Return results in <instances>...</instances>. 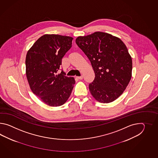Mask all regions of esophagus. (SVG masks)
<instances>
[{
    "label": "esophagus",
    "mask_w": 158,
    "mask_h": 158,
    "mask_svg": "<svg viewBox=\"0 0 158 158\" xmlns=\"http://www.w3.org/2000/svg\"><path fill=\"white\" fill-rule=\"evenodd\" d=\"M76 78L78 79V80H82L83 79V76H81L80 77H76Z\"/></svg>",
    "instance_id": "obj_1"
}]
</instances>
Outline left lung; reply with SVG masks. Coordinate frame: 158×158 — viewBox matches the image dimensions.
I'll return each instance as SVG.
<instances>
[{
  "label": "left lung",
  "mask_w": 158,
  "mask_h": 158,
  "mask_svg": "<svg viewBox=\"0 0 158 158\" xmlns=\"http://www.w3.org/2000/svg\"><path fill=\"white\" fill-rule=\"evenodd\" d=\"M76 43L90 61L95 78L89 90L97 101L108 103L124 93L131 77L132 59L124 43L101 31L79 36Z\"/></svg>",
  "instance_id": "8db88e82"
}]
</instances>
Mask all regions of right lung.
<instances>
[{"label":"right lung","mask_w":158,"mask_h":158,"mask_svg":"<svg viewBox=\"0 0 158 158\" xmlns=\"http://www.w3.org/2000/svg\"><path fill=\"white\" fill-rule=\"evenodd\" d=\"M73 38L59 34H44L27 52V80L32 92L51 107L64 104L75 84L73 77L57 73L62 58L72 47Z\"/></svg>","instance_id":"add662e5"}]
</instances>
